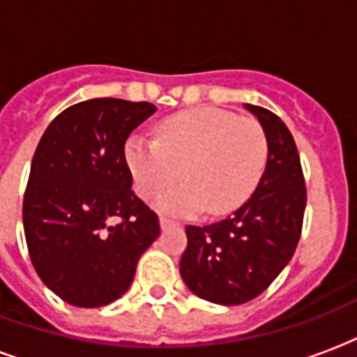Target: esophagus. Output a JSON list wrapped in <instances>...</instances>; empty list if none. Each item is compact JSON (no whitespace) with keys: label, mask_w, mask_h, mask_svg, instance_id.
Here are the masks:
<instances>
[{"label":"esophagus","mask_w":357,"mask_h":357,"mask_svg":"<svg viewBox=\"0 0 357 357\" xmlns=\"http://www.w3.org/2000/svg\"><path fill=\"white\" fill-rule=\"evenodd\" d=\"M178 225V222H175V220H169V218H160V227L164 229H169V227H176Z\"/></svg>","instance_id":"obj_1"}]
</instances>
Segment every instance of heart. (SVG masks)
Returning <instances> with one entry per match:
<instances>
[{
    "instance_id": "obj_1",
    "label": "heart",
    "mask_w": 357,
    "mask_h": 357,
    "mask_svg": "<svg viewBox=\"0 0 357 357\" xmlns=\"http://www.w3.org/2000/svg\"><path fill=\"white\" fill-rule=\"evenodd\" d=\"M135 193L165 214L199 210L220 216L251 197L268 164V137L255 119L218 107H193L160 121L156 141L130 137L124 147ZM179 173H176V169Z\"/></svg>"
}]
</instances>
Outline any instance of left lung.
<instances>
[{"instance_id": "1", "label": "left lung", "mask_w": 357, "mask_h": 357, "mask_svg": "<svg viewBox=\"0 0 357 357\" xmlns=\"http://www.w3.org/2000/svg\"><path fill=\"white\" fill-rule=\"evenodd\" d=\"M264 128L268 164L259 186L233 216L188 225L181 275L195 296L240 305L272 284L296 251L305 212V182L294 137L278 115L244 104Z\"/></svg>"}]
</instances>
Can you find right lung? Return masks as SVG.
<instances>
[{
	"instance_id": "1",
	"label": "right lung",
	"mask_w": 357,
	"mask_h": 357,
	"mask_svg": "<svg viewBox=\"0 0 357 357\" xmlns=\"http://www.w3.org/2000/svg\"><path fill=\"white\" fill-rule=\"evenodd\" d=\"M156 112L149 102L93 98L66 107L35 151L24 233L38 278L76 307L115 302L158 238V216L132 190L124 143Z\"/></svg>"
}]
</instances>
